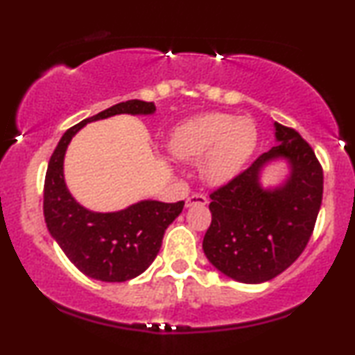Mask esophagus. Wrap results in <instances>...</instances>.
I'll list each match as a JSON object with an SVG mask.
<instances>
[{"mask_svg":"<svg viewBox=\"0 0 355 355\" xmlns=\"http://www.w3.org/2000/svg\"><path fill=\"white\" fill-rule=\"evenodd\" d=\"M204 206V204H207V198L204 196V194H199V193H194L191 196L187 198V207H191V206Z\"/></svg>","mask_w":355,"mask_h":355,"instance_id":"1","label":"esophagus"}]
</instances>
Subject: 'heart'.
Returning a JSON list of instances; mask_svg holds the SVG:
<instances>
[{"label":"heart","instance_id":"1","mask_svg":"<svg viewBox=\"0 0 355 355\" xmlns=\"http://www.w3.org/2000/svg\"><path fill=\"white\" fill-rule=\"evenodd\" d=\"M257 125L251 117L227 112L198 114L173 130L168 148L184 161H201L209 182L225 183L241 171L257 146Z\"/></svg>","mask_w":355,"mask_h":355}]
</instances>
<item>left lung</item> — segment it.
Listing matches in <instances>:
<instances>
[{"label": "left lung", "mask_w": 355, "mask_h": 355, "mask_svg": "<svg viewBox=\"0 0 355 355\" xmlns=\"http://www.w3.org/2000/svg\"><path fill=\"white\" fill-rule=\"evenodd\" d=\"M279 144L211 193V227L202 249L209 262L241 283H263L286 270L306 249L322 206L323 168L306 139L275 122ZM284 157L292 173L282 187L263 190L260 171Z\"/></svg>", "instance_id": "1"}]
</instances>
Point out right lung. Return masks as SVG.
I'll list each match as a JSON object with an SVG mask.
<instances>
[{
    "label": "right lung",
    "mask_w": 355,
    "mask_h": 355,
    "mask_svg": "<svg viewBox=\"0 0 355 355\" xmlns=\"http://www.w3.org/2000/svg\"><path fill=\"white\" fill-rule=\"evenodd\" d=\"M154 103L130 99L88 117L62 135L44 177V222L64 254L85 275L101 282H127L151 266L167 227L184 201H141L119 212H92L76 201L64 182V154L73 135L88 122L116 114H153Z\"/></svg>",
    "instance_id": "1"
}]
</instances>
